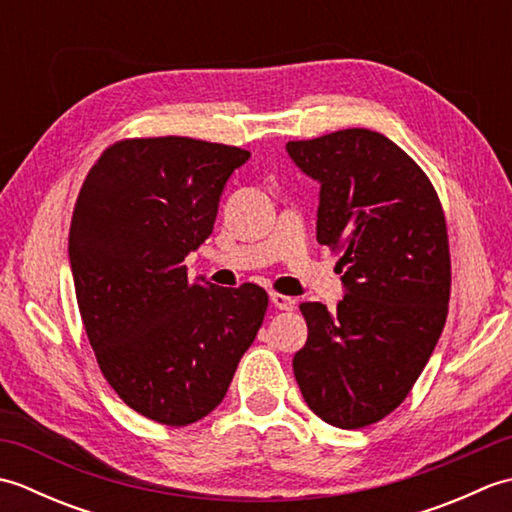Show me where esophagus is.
<instances>
[{
    "mask_svg": "<svg viewBox=\"0 0 512 512\" xmlns=\"http://www.w3.org/2000/svg\"><path fill=\"white\" fill-rule=\"evenodd\" d=\"M270 301H273V306L279 308V310L295 308V299L288 297V295H281V292H270Z\"/></svg>",
    "mask_w": 512,
    "mask_h": 512,
    "instance_id": "34e87169",
    "label": "esophagus"
}]
</instances>
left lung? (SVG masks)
<instances>
[{
    "instance_id": "1",
    "label": "left lung",
    "mask_w": 512,
    "mask_h": 512,
    "mask_svg": "<svg viewBox=\"0 0 512 512\" xmlns=\"http://www.w3.org/2000/svg\"><path fill=\"white\" fill-rule=\"evenodd\" d=\"M286 149L321 182L317 239L341 255L347 290L332 312L301 303L308 341L292 369L321 420L363 429L409 396L447 323V217L418 162L372 129L290 140Z\"/></svg>"
}]
</instances>
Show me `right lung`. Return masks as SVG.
Wrapping results in <instances>:
<instances>
[{
  "instance_id": "right-lung-1",
  "label": "right lung",
  "mask_w": 512,
  "mask_h": 512,
  "mask_svg": "<svg viewBox=\"0 0 512 512\" xmlns=\"http://www.w3.org/2000/svg\"><path fill=\"white\" fill-rule=\"evenodd\" d=\"M248 156L187 136L123 138L74 204L70 266L96 363L127 407L167 427L220 405L268 308L264 288L189 281L182 264Z\"/></svg>"
}]
</instances>
